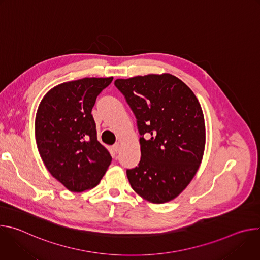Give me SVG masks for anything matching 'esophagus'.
Instances as JSON below:
<instances>
[{
	"label": "esophagus",
	"instance_id": "1",
	"mask_svg": "<svg viewBox=\"0 0 260 260\" xmlns=\"http://www.w3.org/2000/svg\"><path fill=\"white\" fill-rule=\"evenodd\" d=\"M113 150H114L116 153H118V152L120 151V144H119V143H116V144L113 145Z\"/></svg>",
	"mask_w": 260,
	"mask_h": 260
}]
</instances>
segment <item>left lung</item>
Wrapping results in <instances>:
<instances>
[{"mask_svg":"<svg viewBox=\"0 0 260 260\" xmlns=\"http://www.w3.org/2000/svg\"><path fill=\"white\" fill-rule=\"evenodd\" d=\"M137 118L139 167L127 170L132 188L144 200L164 204L177 198L196 176L205 151L206 125L192 90L169 73L116 79ZM147 134L150 139H143Z\"/></svg>","mask_w":260,"mask_h":260,"instance_id":"1","label":"left lung"}]
</instances>
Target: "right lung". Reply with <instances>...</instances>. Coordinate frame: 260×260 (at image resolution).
<instances>
[{"instance_id":"1","label":"right lung","mask_w":260,"mask_h":260,"mask_svg":"<svg viewBox=\"0 0 260 260\" xmlns=\"http://www.w3.org/2000/svg\"><path fill=\"white\" fill-rule=\"evenodd\" d=\"M113 77L60 83L42 99L35 120L36 143L53 178L72 192L93 188L112 157L96 139L91 114L96 96Z\"/></svg>"}]
</instances>
